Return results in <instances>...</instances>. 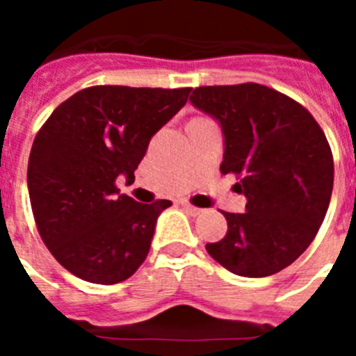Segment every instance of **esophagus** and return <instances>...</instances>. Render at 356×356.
I'll list each match as a JSON object with an SVG mask.
<instances>
[{
	"instance_id": "obj_1",
	"label": "esophagus",
	"mask_w": 356,
	"mask_h": 356,
	"mask_svg": "<svg viewBox=\"0 0 356 356\" xmlns=\"http://www.w3.org/2000/svg\"><path fill=\"white\" fill-rule=\"evenodd\" d=\"M181 207H184L185 212L191 213V216H193V217L200 216V213L203 212V210H201V209H197V207H193V205H188V203H184V205H181Z\"/></svg>"
}]
</instances>
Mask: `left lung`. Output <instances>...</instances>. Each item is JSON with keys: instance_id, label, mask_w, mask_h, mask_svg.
Instances as JSON below:
<instances>
[{"instance_id": "1", "label": "left lung", "mask_w": 356, "mask_h": 356, "mask_svg": "<svg viewBox=\"0 0 356 356\" xmlns=\"http://www.w3.org/2000/svg\"><path fill=\"white\" fill-rule=\"evenodd\" d=\"M188 102L219 124L221 172H235L234 191L246 212H222L225 238L207 251L225 269L264 278L291 266L323 225L333 188V156L307 108L259 83L197 87Z\"/></svg>"}]
</instances>
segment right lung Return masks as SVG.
I'll list each match as a JSON object with an SVG mask.
<instances>
[{"label":"right lung","mask_w":356,"mask_h":356,"mask_svg":"<svg viewBox=\"0 0 356 356\" xmlns=\"http://www.w3.org/2000/svg\"><path fill=\"white\" fill-rule=\"evenodd\" d=\"M191 89L97 85L72 94L31 146L28 193L44 244L90 284L130 278L146 260L156 219L171 201L137 203L134 184L151 137L187 103Z\"/></svg>","instance_id":"obj_1"}]
</instances>
